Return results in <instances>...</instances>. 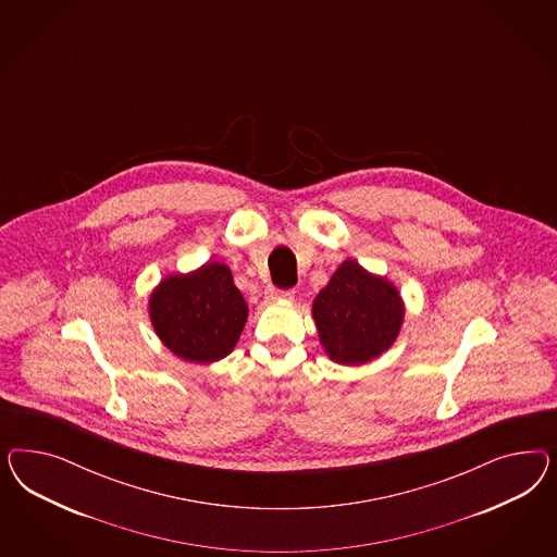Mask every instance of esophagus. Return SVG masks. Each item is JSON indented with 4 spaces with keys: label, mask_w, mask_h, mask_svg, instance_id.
Wrapping results in <instances>:
<instances>
[{
    "label": "esophagus",
    "mask_w": 557,
    "mask_h": 557,
    "mask_svg": "<svg viewBox=\"0 0 557 557\" xmlns=\"http://www.w3.org/2000/svg\"><path fill=\"white\" fill-rule=\"evenodd\" d=\"M265 298L270 302H277V300H292L294 292L292 289H280V287L268 286L265 287Z\"/></svg>",
    "instance_id": "obj_1"
}]
</instances>
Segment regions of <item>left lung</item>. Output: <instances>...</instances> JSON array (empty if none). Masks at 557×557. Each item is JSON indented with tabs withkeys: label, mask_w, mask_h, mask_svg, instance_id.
<instances>
[{
	"label": "left lung",
	"mask_w": 557,
	"mask_h": 557,
	"mask_svg": "<svg viewBox=\"0 0 557 557\" xmlns=\"http://www.w3.org/2000/svg\"><path fill=\"white\" fill-rule=\"evenodd\" d=\"M152 326L165 347L187 361L210 363L233 351L249 308L222 263L169 275L151 294Z\"/></svg>",
	"instance_id": "1"
}]
</instances>
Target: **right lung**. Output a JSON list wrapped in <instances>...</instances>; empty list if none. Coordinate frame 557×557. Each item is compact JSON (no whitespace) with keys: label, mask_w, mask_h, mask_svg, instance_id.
<instances>
[{"label":"right lung","mask_w":557,"mask_h":557,"mask_svg":"<svg viewBox=\"0 0 557 557\" xmlns=\"http://www.w3.org/2000/svg\"><path fill=\"white\" fill-rule=\"evenodd\" d=\"M312 314L329 357L343 366H361L388 351L400 333L405 306L389 282L347 259L322 287Z\"/></svg>","instance_id":"1"}]
</instances>
